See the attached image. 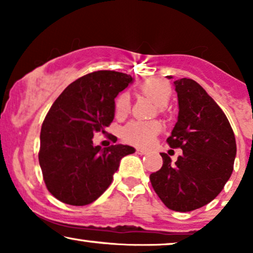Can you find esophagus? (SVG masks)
I'll list each match as a JSON object with an SVG mask.
<instances>
[{"mask_svg": "<svg viewBox=\"0 0 253 253\" xmlns=\"http://www.w3.org/2000/svg\"><path fill=\"white\" fill-rule=\"evenodd\" d=\"M136 153H139V155H146L147 150H145V149H136Z\"/></svg>", "mask_w": 253, "mask_h": 253, "instance_id": "1", "label": "esophagus"}]
</instances>
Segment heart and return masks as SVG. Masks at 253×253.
<instances>
[{
    "mask_svg": "<svg viewBox=\"0 0 253 253\" xmlns=\"http://www.w3.org/2000/svg\"><path fill=\"white\" fill-rule=\"evenodd\" d=\"M140 88L141 91L159 107V110L167 106L172 92L170 84L159 78H151L145 81ZM129 95L127 92H123L115 100V115L118 118L126 117L129 113ZM159 130H161V124L157 121H130L124 127L123 136L125 140L135 146H149L155 141Z\"/></svg>",
    "mask_w": 253,
    "mask_h": 253,
    "instance_id": "b5f03b06",
    "label": "heart"
}]
</instances>
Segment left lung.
Here are the masks:
<instances>
[{
  "label": "left lung",
  "instance_id": "left-lung-1",
  "mask_svg": "<svg viewBox=\"0 0 253 253\" xmlns=\"http://www.w3.org/2000/svg\"><path fill=\"white\" fill-rule=\"evenodd\" d=\"M173 85L178 117L167 141L171 147H181L183 155L171 163L167 153H161L163 167L150 179L168 208L190 211L210 203L223 189L233 171L237 144L225 113L199 83L181 78Z\"/></svg>",
  "mask_w": 253,
  "mask_h": 253
}]
</instances>
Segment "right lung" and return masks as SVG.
<instances>
[{"instance_id": "1", "label": "right lung", "mask_w": 253, "mask_h": 253, "mask_svg": "<svg viewBox=\"0 0 253 253\" xmlns=\"http://www.w3.org/2000/svg\"><path fill=\"white\" fill-rule=\"evenodd\" d=\"M133 78L115 71H96L68 85L52 104L40 132L39 164L50 193L66 205L94 202L112 183L128 145L101 149L94 134L106 132L115 117V97Z\"/></svg>"}]
</instances>
